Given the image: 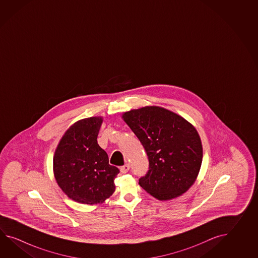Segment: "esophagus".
<instances>
[{"label": "esophagus", "instance_id": "obj_1", "mask_svg": "<svg viewBox=\"0 0 258 258\" xmlns=\"http://www.w3.org/2000/svg\"><path fill=\"white\" fill-rule=\"evenodd\" d=\"M120 170H121V172H122V173H126L130 170V165H123V166H121V168H120Z\"/></svg>", "mask_w": 258, "mask_h": 258}]
</instances>
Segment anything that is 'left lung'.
Instances as JSON below:
<instances>
[{
	"label": "left lung",
	"mask_w": 258,
	"mask_h": 258,
	"mask_svg": "<svg viewBox=\"0 0 258 258\" xmlns=\"http://www.w3.org/2000/svg\"><path fill=\"white\" fill-rule=\"evenodd\" d=\"M148 155L149 170L139 179L144 190L159 200L180 197L197 180L203 148L192 124L169 110L147 106L122 114Z\"/></svg>",
	"instance_id": "obj_1"
}]
</instances>
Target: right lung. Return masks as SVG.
<instances>
[{
    "label": "right lung",
    "instance_id": "right-lung-1",
    "mask_svg": "<svg viewBox=\"0 0 258 258\" xmlns=\"http://www.w3.org/2000/svg\"><path fill=\"white\" fill-rule=\"evenodd\" d=\"M102 121L101 117H90L75 122L55 150L56 181L78 203H102L115 191L114 179L120 170L109 164L108 154L97 141Z\"/></svg>",
    "mask_w": 258,
    "mask_h": 258
}]
</instances>
